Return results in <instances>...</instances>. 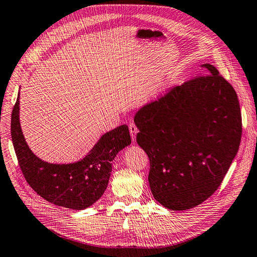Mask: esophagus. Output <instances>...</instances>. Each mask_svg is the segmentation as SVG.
I'll list each match as a JSON object with an SVG mask.
<instances>
[{
	"instance_id": "1",
	"label": "esophagus",
	"mask_w": 257,
	"mask_h": 257,
	"mask_svg": "<svg viewBox=\"0 0 257 257\" xmlns=\"http://www.w3.org/2000/svg\"><path fill=\"white\" fill-rule=\"evenodd\" d=\"M129 132H130V135H132V138L135 140L136 136H137V134H138V128L135 122L129 123Z\"/></svg>"
}]
</instances>
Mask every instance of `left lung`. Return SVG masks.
Masks as SVG:
<instances>
[{"label":"left lung","mask_w":257,"mask_h":257,"mask_svg":"<svg viewBox=\"0 0 257 257\" xmlns=\"http://www.w3.org/2000/svg\"><path fill=\"white\" fill-rule=\"evenodd\" d=\"M170 88L135 115L137 143L149 158L155 199L173 210L193 208L222 184L242 138L234 88L212 64Z\"/></svg>","instance_id":"1"}]
</instances>
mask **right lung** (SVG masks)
<instances>
[{"instance_id":"obj_1","label":"right lung","mask_w":257,"mask_h":257,"mask_svg":"<svg viewBox=\"0 0 257 257\" xmlns=\"http://www.w3.org/2000/svg\"><path fill=\"white\" fill-rule=\"evenodd\" d=\"M19 97L11 115V136L19 166L25 180L38 195L54 205L84 209L101 197L108 186L111 162L132 144L129 129L119 125L103 135L89 155L69 165L48 164L29 149L19 120Z\"/></svg>"}]
</instances>
